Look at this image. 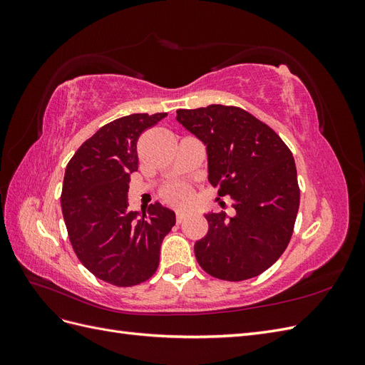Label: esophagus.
Instances as JSON below:
<instances>
[{
	"label": "esophagus",
	"mask_w": 365,
	"mask_h": 365,
	"mask_svg": "<svg viewBox=\"0 0 365 365\" xmlns=\"http://www.w3.org/2000/svg\"><path fill=\"white\" fill-rule=\"evenodd\" d=\"M187 215H189V213L184 212V210H178V212H176V222L181 224L182 220L187 217Z\"/></svg>",
	"instance_id": "1"
}]
</instances>
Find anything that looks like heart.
I'll list each match as a JSON object with an SVG mask.
<instances>
[{"mask_svg": "<svg viewBox=\"0 0 365 365\" xmlns=\"http://www.w3.org/2000/svg\"><path fill=\"white\" fill-rule=\"evenodd\" d=\"M190 196V189L184 184H172L163 190V197L170 204H184Z\"/></svg>", "mask_w": 365, "mask_h": 365, "instance_id": "obj_1", "label": "heart"}]
</instances>
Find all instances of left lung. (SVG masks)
<instances>
[{
    "label": "left lung",
    "mask_w": 365,
    "mask_h": 365,
    "mask_svg": "<svg viewBox=\"0 0 365 365\" xmlns=\"http://www.w3.org/2000/svg\"><path fill=\"white\" fill-rule=\"evenodd\" d=\"M176 120L207 149L208 181L230 195L235 216L207 213V235L195 244L201 268L242 282L267 271L288 247L300 205L295 161L275 132L236 106L178 109Z\"/></svg>",
    "instance_id": "8db88e82"
}]
</instances>
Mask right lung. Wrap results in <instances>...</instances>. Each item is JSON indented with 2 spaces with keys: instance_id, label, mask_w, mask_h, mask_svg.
<instances>
[{
  "instance_id": "1",
  "label": "right lung",
  "mask_w": 365,
  "mask_h": 365,
  "mask_svg": "<svg viewBox=\"0 0 365 365\" xmlns=\"http://www.w3.org/2000/svg\"><path fill=\"white\" fill-rule=\"evenodd\" d=\"M165 115L130 114L102 126L65 170L61 205L76 256L97 279L121 288L155 274L163 239L176 222L160 202L148 212H132L128 202L138 137Z\"/></svg>"
}]
</instances>
